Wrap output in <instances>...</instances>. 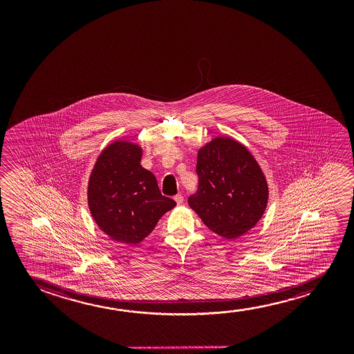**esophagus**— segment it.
I'll return each instance as SVG.
<instances>
[{
	"label": "esophagus",
	"instance_id": "34e87169",
	"mask_svg": "<svg viewBox=\"0 0 354 354\" xmlns=\"http://www.w3.org/2000/svg\"><path fill=\"white\" fill-rule=\"evenodd\" d=\"M174 199L175 202L178 204H183V202H184V197H183V194H176Z\"/></svg>",
	"mask_w": 354,
	"mask_h": 354
}]
</instances>
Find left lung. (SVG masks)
I'll return each instance as SVG.
<instances>
[{
  "mask_svg": "<svg viewBox=\"0 0 354 354\" xmlns=\"http://www.w3.org/2000/svg\"><path fill=\"white\" fill-rule=\"evenodd\" d=\"M197 194L189 198L204 225L234 239L257 225L266 210L268 185L252 152L230 136H216L197 153Z\"/></svg>",
  "mask_w": 354,
  "mask_h": 354,
  "instance_id": "8db88e82",
  "label": "left lung"
}]
</instances>
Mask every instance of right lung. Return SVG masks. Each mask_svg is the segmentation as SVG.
I'll list each match as a JSON object with an SVG mask.
<instances>
[{
    "instance_id": "right-lung-1",
    "label": "right lung",
    "mask_w": 354,
    "mask_h": 354,
    "mask_svg": "<svg viewBox=\"0 0 354 354\" xmlns=\"http://www.w3.org/2000/svg\"><path fill=\"white\" fill-rule=\"evenodd\" d=\"M142 147L118 139L97 156L88 180V208L97 227L116 242L136 245L176 203L160 194L140 165Z\"/></svg>"
}]
</instances>
